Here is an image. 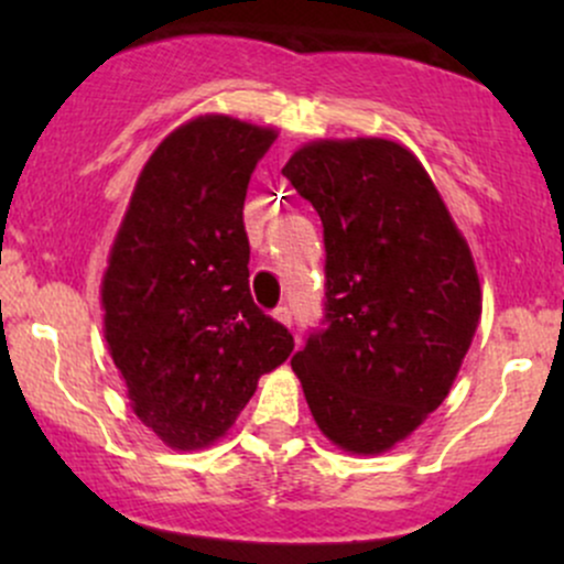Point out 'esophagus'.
<instances>
[{
  "label": "esophagus",
  "instance_id": "1",
  "mask_svg": "<svg viewBox=\"0 0 564 564\" xmlns=\"http://www.w3.org/2000/svg\"><path fill=\"white\" fill-rule=\"evenodd\" d=\"M273 318L281 323V326H286V328H291V310L289 307H275L273 310Z\"/></svg>",
  "mask_w": 564,
  "mask_h": 564
}]
</instances>
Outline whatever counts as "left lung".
Here are the masks:
<instances>
[{"label": "left lung", "instance_id": "1", "mask_svg": "<svg viewBox=\"0 0 564 564\" xmlns=\"http://www.w3.org/2000/svg\"><path fill=\"white\" fill-rule=\"evenodd\" d=\"M281 172L326 241V328L291 368L323 435L379 456L448 398L482 315L475 257L400 142L313 140Z\"/></svg>", "mask_w": 564, "mask_h": 564}]
</instances>
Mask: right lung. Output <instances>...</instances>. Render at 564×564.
Instances as JSON below:
<instances>
[{"instance_id": "right-lung-1", "label": "right lung", "mask_w": 564, "mask_h": 564, "mask_svg": "<svg viewBox=\"0 0 564 564\" xmlns=\"http://www.w3.org/2000/svg\"><path fill=\"white\" fill-rule=\"evenodd\" d=\"M278 138L204 113L142 166L100 283L102 334L134 416L172 451L228 435L262 373L294 349L249 294L243 200Z\"/></svg>"}]
</instances>
